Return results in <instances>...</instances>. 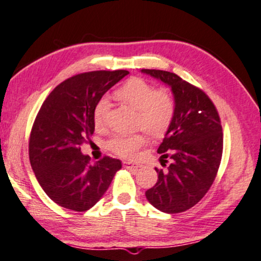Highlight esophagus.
<instances>
[{
  "label": "esophagus",
  "instance_id": "34e87169",
  "mask_svg": "<svg viewBox=\"0 0 261 261\" xmlns=\"http://www.w3.org/2000/svg\"><path fill=\"white\" fill-rule=\"evenodd\" d=\"M123 166H124V168H129V169H134V170L139 169L140 167H141L140 165H138V163L129 162V161H124V162H123Z\"/></svg>",
  "mask_w": 261,
  "mask_h": 261
}]
</instances>
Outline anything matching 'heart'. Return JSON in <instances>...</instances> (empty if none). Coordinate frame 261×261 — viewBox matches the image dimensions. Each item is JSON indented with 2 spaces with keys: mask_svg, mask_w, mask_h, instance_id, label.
I'll return each mask as SVG.
<instances>
[{
  "mask_svg": "<svg viewBox=\"0 0 261 261\" xmlns=\"http://www.w3.org/2000/svg\"><path fill=\"white\" fill-rule=\"evenodd\" d=\"M115 96L137 110V125L143 127L150 136L161 137L166 133L175 114V101L166 89H156L151 83L139 77L125 81L115 91ZM109 100L101 98L93 111L96 128L104 125ZM146 144L145 134H116L108 141V149L117 156L130 159Z\"/></svg>",
  "mask_w": 261,
  "mask_h": 261,
  "instance_id": "1",
  "label": "heart"
}]
</instances>
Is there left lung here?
Returning a JSON list of instances; mask_svg holds the SVG:
<instances>
[{
	"label": "left lung",
	"mask_w": 261,
	"mask_h": 261,
	"mask_svg": "<svg viewBox=\"0 0 261 261\" xmlns=\"http://www.w3.org/2000/svg\"><path fill=\"white\" fill-rule=\"evenodd\" d=\"M170 87L175 114L157 152L172 160L145 192L147 201L165 213H181L197 204L213 184L223 153V128L208 95L173 72L143 69Z\"/></svg>",
	"instance_id": "left-lung-1"
}]
</instances>
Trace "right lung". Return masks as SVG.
<instances>
[{"label": "right lung", "instance_id": "add662e5", "mask_svg": "<svg viewBox=\"0 0 261 261\" xmlns=\"http://www.w3.org/2000/svg\"><path fill=\"white\" fill-rule=\"evenodd\" d=\"M128 73H80L57 86L42 104L32 125L29 156L38 184L60 207L88 211L122 168L120 160L108 156L91 165L80 146L94 133L96 102Z\"/></svg>", "mask_w": 261, "mask_h": 261}]
</instances>
